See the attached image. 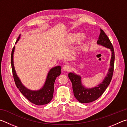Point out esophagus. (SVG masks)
Returning <instances> with one entry per match:
<instances>
[{
	"mask_svg": "<svg viewBox=\"0 0 127 127\" xmlns=\"http://www.w3.org/2000/svg\"><path fill=\"white\" fill-rule=\"evenodd\" d=\"M63 70L65 71H68L70 70V67L69 65H65L63 66Z\"/></svg>",
	"mask_w": 127,
	"mask_h": 127,
	"instance_id": "1",
	"label": "esophagus"
}]
</instances>
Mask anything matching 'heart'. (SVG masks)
<instances>
[{
  "instance_id": "1",
  "label": "heart",
  "mask_w": 127,
  "mask_h": 127,
  "mask_svg": "<svg viewBox=\"0 0 127 127\" xmlns=\"http://www.w3.org/2000/svg\"><path fill=\"white\" fill-rule=\"evenodd\" d=\"M79 37V41H82L84 39L85 37L84 36L83 34H81L79 35V34H69L67 36V40L69 43H73L77 40Z\"/></svg>"
}]
</instances>
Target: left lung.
Instances as JSON below:
<instances>
[{
    "mask_svg": "<svg viewBox=\"0 0 127 127\" xmlns=\"http://www.w3.org/2000/svg\"><path fill=\"white\" fill-rule=\"evenodd\" d=\"M97 43L110 49V51H112L110 68L103 82L94 88L88 89L82 85L80 76L72 72H70L68 75L72 84V89L74 96L77 100L81 103H91L98 99L105 92L112 79L114 71L115 59L114 48L108 37L101 29H100V33L99 34Z\"/></svg>",
    "mask_w": 127,
    "mask_h": 127,
    "instance_id": "8db88e82",
    "label": "left lung"
}]
</instances>
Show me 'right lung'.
Segmentation results:
<instances>
[{
  "mask_svg": "<svg viewBox=\"0 0 127 127\" xmlns=\"http://www.w3.org/2000/svg\"><path fill=\"white\" fill-rule=\"evenodd\" d=\"M21 34L18 37L15 43L19 41ZM15 47L14 46L11 53V65L13 77L17 88L27 99L33 104L37 105H44L50 103L52 100L54 91V84L56 77L61 74V66H58L53 67L48 73L47 76L44 86L41 89L37 91H32L27 89L23 85L19 77L15 72L14 64H13V54H14Z\"/></svg>",
  "mask_w": 127,
  "mask_h": 127,
  "instance_id": "add662e5",
  "label": "right lung"
}]
</instances>
